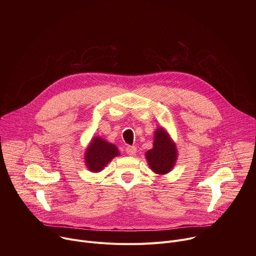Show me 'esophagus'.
Segmentation results:
<instances>
[{"instance_id": "obj_1", "label": "esophagus", "mask_w": 256, "mask_h": 256, "mask_svg": "<svg viewBox=\"0 0 256 256\" xmlns=\"http://www.w3.org/2000/svg\"><path fill=\"white\" fill-rule=\"evenodd\" d=\"M126 152L128 155L134 156L136 153V148L134 147V146H128V147L126 148Z\"/></svg>"}]
</instances>
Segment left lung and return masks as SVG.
Here are the masks:
<instances>
[{
  "label": "left lung",
  "mask_w": 256,
  "mask_h": 256,
  "mask_svg": "<svg viewBox=\"0 0 256 256\" xmlns=\"http://www.w3.org/2000/svg\"><path fill=\"white\" fill-rule=\"evenodd\" d=\"M153 146L154 147L146 153L150 168L157 174L168 173L175 164L177 152L175 144L162 128L157 130Z\"/></svg>",
  "instance_id": "obj_1"
}]
</instances>
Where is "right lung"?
Wrapping results in <instances>:
<instances>
[{
    "label": "right lung",
    "instance_id": "obj_1",
    "mask_svg": "<svg viewBox=\"0 0 256 256\" xmlns=\"http://www.w3.org/2000/svg\"><path fill=\"white\" fill-rule=\"evenodd\" d=\"M118 155V150L114 144L101 138H95L86 151V165L91 171L99 172Z\"/></svg>",
    "mask_w": 256,
    "mask_h": 256
}]
</instances>
